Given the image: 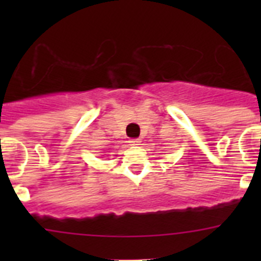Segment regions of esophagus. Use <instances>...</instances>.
I'll return each mask as SVG.
<instances>
[{"mask_svg": "<svg viewBox=\"0 0 261 261\" xmlns=\"http://www.w3.org/2000/svg\"><path fill=\"white\" fill-rule=\"evenodd\" d=\"M129 145H132V146H137V145H140V140L138 138H132V140H129Z\"/></svg>", "mask_w": 261, "mask_h": 261, "instance_id": "obj_1", "label": "esophagus"}]
</instances>
